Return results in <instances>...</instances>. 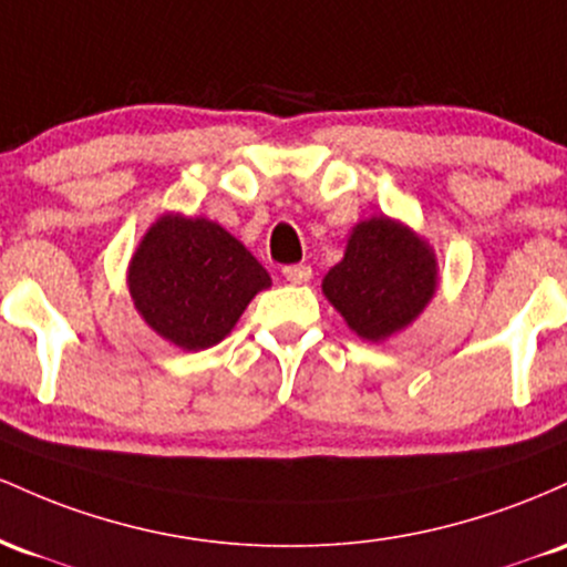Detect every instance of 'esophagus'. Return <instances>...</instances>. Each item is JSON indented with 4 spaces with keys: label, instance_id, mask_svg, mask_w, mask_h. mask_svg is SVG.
<instances>
[{
    "label": "esophagus",
    "instance_id": "obj_1",
    "mask_svg": "<svg viewBox=\"0 0 567 567\" xmlns=\"http://www.w3.org/2000/svg\"><path fill=\"white\" fill-rule=\"evenodd\" d=\"M310 276H313V270H310L308 265H289V267H284V278L289 284H308Z\"/></svg>",
    "mask_w": 567,
    "mask_h": 567
}]
</instances>
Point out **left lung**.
<instances>
[{"label":"left lung","instance_id":"left-lung-1","mask_svg":"<svg viewBox=\"0 0 567 567\" xmlns=\"http://www.w3.org/2000/svg\"><path fill=\"white\" fill-rule=\"evenodd\" d=\"M321 289L361 340H388L434 297L436 254L402 221L372 216L353 227L346 257L323 276Z\"/></svg>","mask_w":567,"mask_h":567}]
</instances>
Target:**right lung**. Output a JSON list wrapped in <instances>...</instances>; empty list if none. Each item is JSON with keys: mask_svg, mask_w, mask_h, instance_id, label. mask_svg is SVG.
<instances>
[{"mask_svg": "<svg viewBox=\"0 0 567 567\" xmlns=\"http://www.w3.org/2000/svg\"><path fill=\"white\" fill-rule=\"evenodd\" d=\"M270 286L251 251L212 219L163 214L133 254L128 289L142 318L182 351L230 334L246 305Z\"/></svg>", "mask_w": 567, "mask_h": 567, "instance_id": "1", "label": "right lung"}]
</instances>
